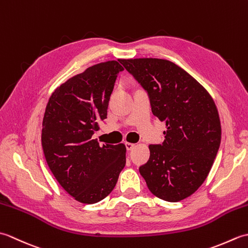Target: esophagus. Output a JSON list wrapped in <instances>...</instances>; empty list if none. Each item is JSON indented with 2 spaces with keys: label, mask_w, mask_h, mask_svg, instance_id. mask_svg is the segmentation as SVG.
Masks as SVG:
<instances>
[{
  "label": "esophagus",
  "mask_w": 248,
  "mask_h": 248,
  "mask_svg": "<svg viewBox=\"0 0 248 248\" xmlns=\"http://www.w3.org/2000/svg\"><path fill=\"white\" fill-rule=\"evenodd\" d=\"M124 146H125V149H127L128 151H130L131 149H133L134 144H132V143H124Z\"/></svg>",
  "instance_id": "obj_1"
}]
</instances>
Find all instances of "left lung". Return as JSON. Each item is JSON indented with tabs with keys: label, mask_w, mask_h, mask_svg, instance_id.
Instances as JSON below:
<instances>
[{
	"label": "left lung",
	"mask_w": 248,
	"mask_h": 248,
	"mask_svg": "<svg viewBox=\"0 0 248 248\" xmlns=\"http://www.w3.org/2000/svg\"><path fill=\"white\" fill-rule=\"evenodd\" d=\"M119 62L148 94L152 113L167 125L164 141L149 146L140 175L156 197L180 202L197 191L217 157L222 138L217 108L209 93L170 61Z\"/></svg>",
	"instance_id": "obj_1"
}]
</instances>
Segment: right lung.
<instances>
[{
  "label": "right lung",
  "mask_w": 248,
  "mask_h": 248,
  "mask_svg": "<svg viewBox=\"0 0 248 248\" xmlns=\"http://www.w3.org/2000/svg\"><path fill=\"white\" fill-rule=\"evenodd\" d=\"M124 68L109 61L87 68L55 89L43 121V149L50 170L65 191L96 203L113 191L125 165L123 144L93 140L108 116L115 81Z\"/></svg>",
  "instance_id": "right-lung-1"
}]
</instances>
